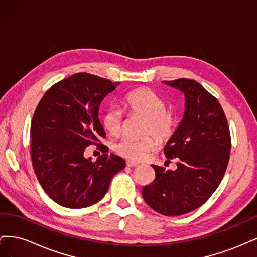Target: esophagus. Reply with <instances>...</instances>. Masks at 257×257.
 <instances>
[{"label":"esophagus","instance_id":"obj_1","mask_svg":"<svg viewBox=\"0 0 257 257\" xmlns=\"http://www.w3.org/2000/svg\"><path fill=\"white\" fill-rule=\"evenodd\" d=\"M126 165H127L128 167H137V166H139V163L133 162V161H127V162H126Z\"/></svg>","mask_w":257,"mask_h":257}]
</instances>
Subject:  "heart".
Wrapping results in <instances>:
<instances>
[{
	"label": "heart",
	"mask_w": 257,
	"mask_h": 257,
	"mask_svg": "<svg viewBox=\"0 0 257 257\" xmlns=\"http://www.w3.org/2000/svg\"><path fill=\"white\" fill-rule=\"evenodd\" d=\"M124 105L131 114L145 119L144 134L154 135L160 141L172 137L179 125L177 114L166 108L165 100L148 88L136 89L124 98ZM103 126L112 136L121 134L123 128V113L116 107H110L103 115ZM158 147L153 136L141 139L124 137L114 146V151L121 157L132 161H143Z\"/></svg>",
	"instance_id": "obj_1"
}]
</instances>
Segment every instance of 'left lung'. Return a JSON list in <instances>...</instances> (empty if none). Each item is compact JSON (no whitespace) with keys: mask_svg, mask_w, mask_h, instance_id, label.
<instances>
[{"mask_svg":"<svg viewBox=\"0 0 257 257\" xmlns=\"http://www.w3.org/2000/svg\"><path fill=\"white\" fill-rule=\"evenodd\" d=\"M185 97L183 118L167 142L168 160L178 159L176 170L152 165L154 181L144 186L143 197L155 211L182 215L204 205L220 185L228 165L230 133L222 106L197 81H163Z\"/></svg>","mask_w":257,"mask_h":257,"instance_id":"left-lung-1","label":"left lung"}]
</instances>
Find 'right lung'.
<instances>
[{
  "label": "right lung",
  "mask_w": 257,
  "mask_h": 257,
  "mask_svg": "<svg viewBox=\"0 0 257 257\" xmlns=\"http://www.w3.org/2000/svg\"><path fill=\"white\" fill-rule=\"evenodd\" d=\"M119 82L77 73L45 93L31 123V158L38 182L47 195L65 208L96 204L109 189L112 177L125 167L115 154L95 161L84 158L85 148L98 145L105 131L99 105Z\"/></svg>",
  "instance_id": "right-lung-1"
}]
</instances>
